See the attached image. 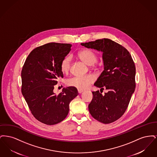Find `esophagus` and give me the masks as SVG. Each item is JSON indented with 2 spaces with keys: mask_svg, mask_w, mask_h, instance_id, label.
I'll use <instances>...</instances> for the list:
<instances>
[{
  "mask_svg": "<svg viewBox=\"0 0 157 157\" xmlns=\"http://www.w3.org/2000/svg\"><path fill=\"white\" fill-rule=\"evenodd\" d=\"M78 93H79V94H81L84 90H78Z\"/></svg>",
  "mask_w": 157,
  "mask_h": 157,
  "instance_id": "34e87169",
  "label": "esophagus"
}]
</instances>
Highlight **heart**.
I'll return each mask as SVG.
<instances>
[{"label": "heart", "instance_id": "1", "mask_svg": "<svg viewBox=\"0 0 157 157\" xmlns=\"http://www.w3.org/2000/svg\"><path fill=\"white\" fill-rule=\"evenodd\" d=\"M79 58L88 65H92L97 61V56L95 53L90 49H83L78 53ZM71 67V58L65 57L60 63V69L63 74H67ZM95 77L92 75L74 76L67 79L68 86L75 87L78 90H85L95 82Z\"/></svg>", "mask_w": 157, "mask_h": 157}]
</instances>
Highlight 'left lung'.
<instances>
[{
  "instance_id": "1",
  "label": "left lung",
  "mask_w": 157,
  "mask_h": 157,
  "mask_svg": "<svg viewBox=\"0 0 157 157\" xmlns=\"http://www.w3.org/2000/svg\"><path fill=\"white\" fill-rule=\"evenodd\" d=\"M81 45L102 52L104 70L94 85L108 90L92 92L93 98L88 108L95 120L110 124L118 120L127 110L135 88V66L129 52L122 45L104 38Z\"/></svg>"
}]
</instances>
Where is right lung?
Wrapping results in <instances>:
<instances>
[{"instance_id": "add662e5", "label": "right lung", "mask_w": 157, "mask_h": 157, "mask_svg": "<svg viewBox=\"0 0 157 157\" xmlns=\"http://www.w3.org/2000/svg\"><path fill=\"white\" fill-rule=\"evenodd\" d=\"M71 46L52 42L37 47L29 53L22 67L23 96L33 117L48 125L58 124L67 117L71 101L78 95L72 86L63 88L58 95L53 92L58 79L63 77L60 63Z\"/></svg>"}]
</instances>
